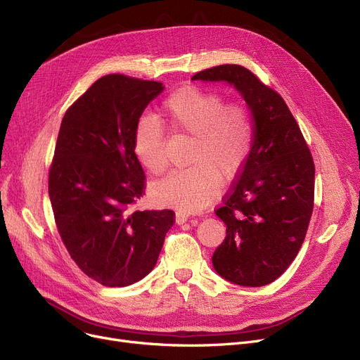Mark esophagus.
Instances as JSON below:
<instances>
[{
    "instance_id": "esophagus-1",
    "label": "esophagus",
    "mask_w": 360,
    "mask_h": 360,
    "mask_svg": "<svg viewBox=\"0 0 360 360\" xmlns=\"http://www.w3.org/2000/svg\"><path fill=\"white\" fill-rule=\"evenodd\" d=\"M175 221H176V224H184V223L188 221V216L185 213H182V212H176Z\"/></svg>"
}]
</instances>
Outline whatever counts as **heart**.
<instances>
[{
  "mask_svg": "<svg viewBox=\"0 0 360 360\" xmlns=\"http://www.w3.org/2000/svg\"><path fill=\"white\" fill-rule=\"evenodd\" d=\"M162 118L172 131L191 136L186 160L193 165L172 170L151 185V200L184 212H200L217 197V176L233 179L250 156L254 140L250 112L239 103L224 105L216 91L185 86L165 99ZM132 148L148 172L160 174L165 169V129L155 117L137 121Z\"/></svg>",
  "mask_w": 360,
  "mask_h": 360,
  "instance_id": "heart-1",
  "label": "heart"
}]
</instances>
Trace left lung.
I'll return each mask as SVG.
<instances>
[{
	"label": "left lung",
	"mask_w": 360,
	"mask_h": 360,
	"mask_svg": "<svg viewBox=\"0 0 360 360\" xmlns=\"http://www.w3.org/2000/svg\"><path fill=\"white\" fill-rule=\"evenodd\" d=\"M191 80L228 83L247 103L254 140L232 191L216 210L226 238L212 261L219 276L259 288L288 270L314 209L315 166L286 102L242 65H219Z\"/></svg>",
	"instance_id": "8db88e82"
}]
</instances>
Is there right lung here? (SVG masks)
Returning <instances> with one entry per match:
<instances>
[{
	"label": "right lung",
	"instance_id": "1",
	"mask_svg": "<svg viewBox=\"0 0 360 360\" xmlns=\"http://www.w3.org/2000/svg\"><path fill=\"white\" fill-rule=\"evenodd\" d=\"M165 86L109 74L75 101L61 122L49 170V198L65 248L80 270L124 288L155 269L172 210H129L144 193L132 134Z\"/></svg>",
	"mask_w": 360,
	"mask_h": 360
}]
</instances>
